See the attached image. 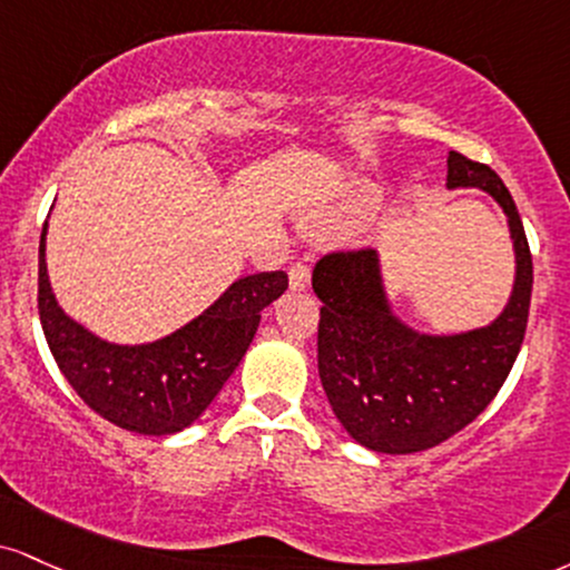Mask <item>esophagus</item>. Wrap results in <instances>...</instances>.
I'll list each match as a JSON object with an SVG mask.
<instances>
[{
    "instance_id": "obj_1",
    "label": "esophagus",
    "mask_w": 570,
    "mask_h": 570,
    "mask_svg": "<svg viewBox=\"0 0 570 570\" xmlns=\"http://www.w3.org/2000/svg\"><path fill=\"white\" fill-rule=\"evenodd\" d=\"M307 284H311V265L294 263L289 267V286L294 292H303Z\"/></svg>"
}]
</instances>
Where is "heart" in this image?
<instances>
[{"label":"heart","instance_id":"obj_1","mask_svg":"<svg viewBox=\"0 0 570 570\" xmlns=\"http://www.w3.org/2000/svg\"><path fill=\"white\" fill-rule=\"evenodd\" d=\"M376 204V190L368 188V185H358V188L351 194V202H347V215L358 217V215H366L368 209H372Z\"/></svg>","mask_w":570,"mask_h":570}]
</instances>
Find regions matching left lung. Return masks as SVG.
Listing matches in <instances>:
<instances>
[{
    "label": "left lung",
    "mask_w": 570,
    "mask_h": 570,
    "mask_svg": "<svg viewBox=\"0 0 570 570\" xmlns=\"http://www.w3.org/2000/svg\"><path fill=\"white\" fill-rule=\"evenodd\" d=\"M449 188H481L499 202L515 246L510 303L489 326L422 334L390 307L374 249L332 252L313 271L324 303L318 374L342 428L380 454H414L449 441L493 401L515 363L528 324L533 263L502 177L451 150Z\"/></svg>",
    "instance_id": "obj_1"
}]
</instances>
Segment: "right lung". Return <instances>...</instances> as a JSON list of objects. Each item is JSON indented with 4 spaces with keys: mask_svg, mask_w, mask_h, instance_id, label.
Segmentation results:
<instances>
[{
    "mask_svg": "<svg viewBox=\"0 0 570 570\" xmlns=\"http://www.w3.org/2000/svg\"><path fill=\"white\" fill-rule=\"evenodd\" d=\"M39 242V318L68 385L116 428L173 435L207 411L236 372L259 326V313L289 286L284 271L233 281L198 318L148 345H114L68 318L55 299Z\"/></svg>",
    "mask_w": 570,
    "mask_h": 570,
    "instance_id": "obj_1",
    "label": "right lung"
}]
</instances>
